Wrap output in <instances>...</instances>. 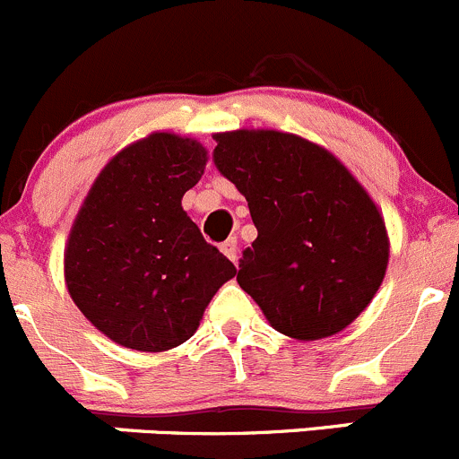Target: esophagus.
I'll return each mask as SVG.
<instances>
[{
  "label": "esophagus",
  "mask_w": 459,
  "mask_h": 459,
  "mask_svg": "<svg viewBox=\"0 0 459 459\" xmlns=\"http://www.w3.org/2000/svg\"><path fill=\"white\" fill-rule=\"evenodd\" d=\"M221 252H223L230 261L238 263V240H236V236H230V238L221 245Z\"/></svg>",
  "instance_id": "obj_1"
}]
</instances>
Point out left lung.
Segmentation results:
<instances>
[{
  "label": "left lung",
  "mask_w": 459,
  "mask_h": 459,
  "mask_svg": "<svg viewBox=\"0 0 459 459\" xmlns=\"http://www.w3.org/2000/svg\"><path fill=\"white\" fill-rule=\"evenodd\" d=\"M214 165L245 196L258 236L236 281L279 333L330 337L368 307L388 265L373 198L330 152L294 134H216Z\"/></svg>",
  "instance_id": "8db88e82"
}]
</instances>
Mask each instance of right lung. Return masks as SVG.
I'll use <instances>...</instances> for the list:
<instances>
[{
  "instance_id": "1",
  "label": "right lung",
  "mask_w": 459,
  "mask_h": 459,
  "mask_svg": "<svg viewBox=\"0 0 459 459\" xmlns=\"http://www.w3.org/2000/svg\"><path fill=\"white\" fill-rule=\"evenodd\" d=\"M205 165L196 140L152 134L122 149L82 203L65 249L66 288L111 342L143 352L180 346L236 274L180 205Z\"/></svg>"
}]
</instances>
